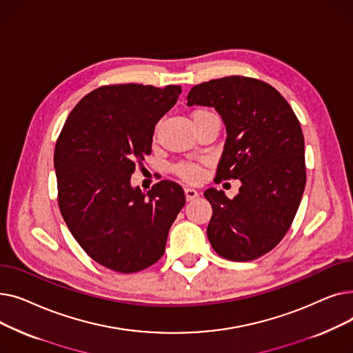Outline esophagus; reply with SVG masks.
<instances>
[{
    "label": "esophagus",
    "instance_id": "esophagus-1",
    "mask_svg": "<svg viewBox=\"0 0 353 353\" xmlns=\"http://www.w3.org/2000/svg\"><path fill=\"white\" fill-rule=\"evenodd\" d=\"M184 194H186L188 201H190V200H194L199 196V192L192 189V188H186V189H184Z\"/></svg>",
    "mask_w": 353,
    "mask_h": 353
}]
</instances>
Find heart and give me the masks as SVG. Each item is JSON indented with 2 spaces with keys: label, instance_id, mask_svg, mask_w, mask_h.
<instances>
[{
  "label": "heart",
  "instance_id": "obj_1",
  "mask_svg": "<svg viewBox=\"0 0 353 353\" xmlns=\"http://www.w3.org/2000/svg\"><path fill=\"white\" fill-rule=\"evenodd\" d=\"M209 114H213L212 111H209V110H196L194 113L192 114V117H193V121H194V120H197V119H200L203 116H209ZM174 170H176L177 176H180L181 179L188 180V181H194L200 176V167L197 164L192 163V161H181V163H179L174 167Z\"/></svg>",
  "mask_w": 353,
  "mask_h": 353
}]
</instances>
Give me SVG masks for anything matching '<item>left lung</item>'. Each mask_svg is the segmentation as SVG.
Returning a JSON list of instances; mask_svg holds the SVG:
<instances>
[{
  "mask_svg": "<svg viewBox=\"0 0 353 353\" xmlns=\"http://www.w3.org/2000/svg\"><path fill=\"white\" fill-rule=\"evenodd\" d=\"M194 104L214 107L226 125L216 179L242 181L233 199L205 192L213 208L209 242L229 261H254L281 242L299 209L306 184L301 123L279 91L250 77L197 84L188 94Z\"/></svg>",
  "mask_w": 353,
  "mask_h": 353,
  "instance_id": "left-lung-1",
  "label": "left lung"
}]
</instances>
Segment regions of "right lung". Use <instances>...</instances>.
<instances>
[{"mask_svg":"<svg viewBox=\"0 0 353 353\" xmlns=\"http://www.w3.org/2000/svg\"><path fill=\"white\" fill-rule=\"evenodd\" d=\"M180 92V85L99 87L72 108L55 143L61 216L83 250L107 269L134 273L154 265L186 203L170 180L147 193L130 184Z\"/></svg>","mask_w":353,"mask_h":353,"instance_id":"add662e5","label":"right lung"}]
</instances>
